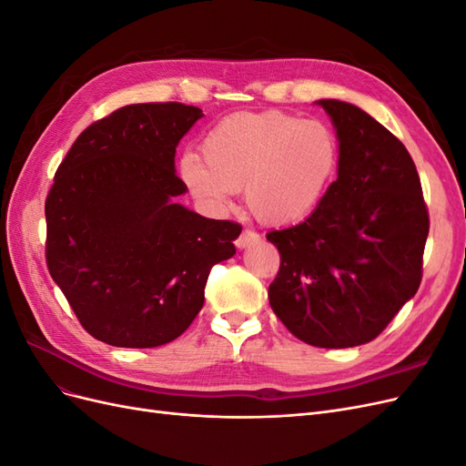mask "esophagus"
I'll return each instance as SVG.
<instances>
[{
  "label": "esophagus",
  "mask_w": 466,
  "mask_h": 466,
  "mask_svg": "<svg viewBox=\"0 0 466 466\" xmlns=\"http://www.w3.org/2000/svg\"><path fill=\"white\" fill-rule=\"evenodd\" d=\"M258 238H260V235H258V233L250 231V229H245L241 235L237 237L235 245H237V248H245V247H248V245H255V243H258Z\"/></svg>",
  "instance_id": "1"
}]
</instances>
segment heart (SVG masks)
Instances as JSON below:
<instances>
[{"instance_id": "heart-1", "label": "heart", "mask_w": 466, "mask_h": 466, "mask_svg": "<svg viewBox=\"0 0 466 466\" xmlns=\"http://www.w3.org/2000/svg\"><path fill=\"white\" fill-rule=\"evenodd\" d=\"M202 161L182 155L178 175L192 198L223 208L243 187L252 216L289 225L311 216L338 177L342 147L319 118L281 110L237 112L219 120L200 144Z\"/></svg>"}]
</instances>
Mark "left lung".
I'll return each instance as SVG.
<instances>
[{"instance_id":"obj_1","label":"left lung","mask_w":466,"mask_h":466,"mask_svg":"<svg viewBox=\"0 0 466 466\" xmlns=\"http://www.w3.org/2000/svg\"><path fill=\"white\" fill-rule=\"evenodd\" d=\"M342 147L338 178L299 225L270 231L272 311L319 348L371 342L421 281L430 214L410 153L361 108L319 101Z\"/></svg>"}]
</instances>
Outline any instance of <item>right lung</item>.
I'll list each match as a JSON object with an SVG mask.
<instances>
[{"label":"right lung","instance_id":"add662e5","mask_svg":"<svg viewBox=\"0 0 466 466\" xmlns=\"http://www.w3.org/2000/svg\"><path fill=\"white\" fill-rule=\"evenodd\" d=\"M202 116L182 103L122 106L83 130L56 171L48 272L96 340H175L204 305L211 266L235 255L241 225L173 204L187 192L175 151Z\"/></svg>","mask_w":466,"mask_h":466}]
</instances>
